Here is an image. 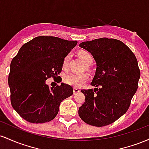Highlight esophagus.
<instances>
[{
	"mask_svg": "<svg viewBox=\"0 0 149 149\" xmlns=\"http://www.w3.org/2000/svg\"><path fill=\"white\" fill-rule=\"evenodd\" d=\"M79 91H80V90H79V88H77V87L73 88V92H74V93H79Z\"/></svg>",
	"mask_w": 149,
	"mask_h": 149,
	"instance_id": "34e87169",
	"label": "esophagus"
}]
</instances>
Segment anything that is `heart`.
<instances>
[{"label": "heart", "mask_w": 149, "mask_h": 149, "mask_svg": "<svg viewBox=\"0 0 149 149\" xmlns=\"http://www.w3.org/2000/svg\"><path fill=\"white\" fill-rule=\"evenodd\" d=\"M79 57L82 60V61L86 65H91L93 63V57L89 52L86 51H80L79 52ZM70 59V55L68 54L64 58L63 61V68L66 70L68 68L69 61ZM88 79V74L86 73H81V74H74L70 73L65 75L63 80L65 83L71 86H77V87H81L86 84Z\"/></svg>", "instance_id": "heart-1"}]
</instances>
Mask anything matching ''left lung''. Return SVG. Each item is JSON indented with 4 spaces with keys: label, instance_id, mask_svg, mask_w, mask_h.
<instances>
[{
    "label": "left lung",
    "instance_id": "obj_1",
    "mask_svg": "<svg viewBox=\"0 0 149 149\" xmlns=\"http://www.w3.org/2000/svg\"><path fill=\"white\" fill-rule=\"evenodd\" d=\"M79 46L96 61L93 89L81 90L84 103L79 115L86 124L96 127L114 123L127 111L138 88L140 70L136 56L127 45L115 38L84 41Z\"/></svg>",
    "mask_w": 149,
    "mask_h": 149
}]
</instances>
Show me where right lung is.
I'll return each instance as SVG.
<instances>
[{
    "label": "right lung",
    "mask_w": 149,
    "mask_h": 149,
    "mask_svg": "<svg viewBox=\"0 0 149 149\" xmlns=\"http://www.w3.org/2000/svg\"><path fill=\"white\" fill-rule=\"evenodd\" d=\"M77 43L56 36H37L24 43L13 58L8 76L10 101L23 119L31 123L51 121L62 101L72 95L70 85L49 87L46 79L60 77L63 59Z\"/></svg>",
    "instance_id": "obj_1"
}]
</instances>
